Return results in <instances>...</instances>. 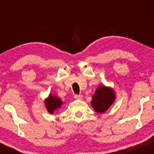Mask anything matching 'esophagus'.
<instances>
[{
  "instance_id": "esophagus-1",
  "label": "esophagus",
  "mask_w": 154,
  "mask_h": 154,
  "mask_svg": "<svg viewBox=\"0 0 154 154\" xmlns=\"http://www.w3.org/2000/svg\"><path fill=\"white\" fill-rule=\"evenodd\" d=\"M75 98L76 100H82V95L76 94V95H75Z\"/></svg>"
}]
</instances>
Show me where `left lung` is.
<instances>
[{
	"label": "left lung",
	"mask_w": 154,
	"mask_h": 154,
	"mask_svg": "<svg viewBox=\"0 0 154 154\" xmlns=\"http://www.w3.org/2000/svg\"><path fill=\"white\" fill-rule=\"evenodd\" d=\"M115 95L110 88L100 86L93 96L91 105L96 112L103 113L114 103Z\"/></svg>",
	"instance_id": "obj_1"
}]
</instances>
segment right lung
<instances>
[{"mask_svg": "<svg viewBox=\"0 0 154 154\" xmlns=\"http://www.w3.org/2000/svg\"><path fill=\"white\" fill-rule=\"evenodd\" d=\"M61 104H62V101L59 98L51 95H49L48 98L45 100V106H46L48 111L51 114H53L54 111L56 110V109L61 108Z\"/></svg>", "mask_w": 154, "mask_h": 154, "instance_id": "right-lung-1", "label": "right lung"}]
</instances>
